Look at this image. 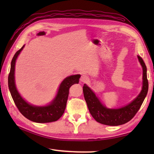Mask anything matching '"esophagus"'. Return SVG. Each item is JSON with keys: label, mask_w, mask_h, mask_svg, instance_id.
<instances>
[{"label": "esophagus", "mask_w": 154, "mask_h": 154, "mask_svg": "<svg viewBox=\"0 0 154 154\" xmlns=\"http://www.w3.org/2000/svg\"><path fill=\"white\" fill-rule=\"evenodd\" d=\"M88 79H89V77H88V75H82V76H81V78H80V81L82 82H83V83H85V82H87L88 81Z\"/></svg>", "instance_id": "obj_1"}]
</instances>
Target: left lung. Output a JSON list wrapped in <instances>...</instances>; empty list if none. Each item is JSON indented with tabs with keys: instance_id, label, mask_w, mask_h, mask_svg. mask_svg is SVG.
<instances>
[{
	"instance_id": "obj_1",
	"label": "left lung",
	"mask_w": 154,
	"mask_h": 154,
	"mask_svg": "<svg viewBox=\"0 0 154 154\" xmlns=\"http://www.w3.org/2000/svg\"><path fill=\"white\" fill-rule=\"evenodd\" d=\"M138 59L143 67V87L137 97L128 105L119 109H108L104 106L93 91L84 84L83 92L85 102L92 116L96 122L107 126H119L127 123L134 118L139 110L148 92V80L147 78V67L141 57Z\"/></svg>"
}]
</instances>
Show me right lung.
Wrapping results in <instances>:
<instances>
[{"instance_id": "1", "label": "right lung", "mask_w": 154, "mask_h": 154, "mask_svg": "<svg viewBox=\"0 0 154 154\" xmlns=\"http://www.w3.org/2000/svg\"><path fill=\"white\" fill-rule=\"evenodd\" d=\"M25 45L19 49L13 58L11 63V69L8 77L9 89L13 100L18 110L25 118L36 123H49L56 122L63 115L69 97V88L75 83H78L80 75H75L67 77L62 81L55 98L49 105L37 106L28 103L17 92L15 84V65L17 56Z\"/></svg>"}]
</instances>
